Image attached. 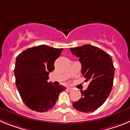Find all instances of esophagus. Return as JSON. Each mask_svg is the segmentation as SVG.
Returning <instances> with one entry per match:
<instances>
[{"label": "esophagus", "instance_id": "1", "mask_svg": "<svg viewBox=\"0 0 130 130\" xmlns=\"http://www.w3.org/2000/svg\"><path fill=\"white\" fill-rule=\"evenodd\" d=\"M67 90H68V91H72V88H70V87H68L67 88Z\"/></svg>", "mask_w": 130, "mask_h": 130}]
</instances>
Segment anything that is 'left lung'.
Listing matches in <instances>:
<instances>
[{"label":"left lung","mask_w":130,"mask_h":130,"mask_svg":"<svg viewBox=\"0 0 130 130\" xmlns=\"http://www.w3.org/2000/svg\"><path fill=\"white\" fill-rule=\"evenodd\" d=\"M70 50L79 58L85 81H90L87 90L81 92V98L72 104L73 107L81 112H93L104 104L112 90L115 70L112 57L91 45L70 48Z\"/></svg>","instance_id":"1"}]
</instances>
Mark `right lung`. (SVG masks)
Masks as SVG:
<instances>
[{"label":"right lung","instance_id":"1","mask_svg":"<svg viewBox=\"0 0 130 130\" xmlns=\"http://www.w3.org/2000/svg\"><path fill=\"white\" fill-rule=\"evenodd\" d=\"M62 50L41 45L28 48L16 58V87L23 102L32 111L46 112L53 108L59 94L66 88L47 81Z\"/></svg>","mask_w":130,"mask_h":130}]
</instances>
